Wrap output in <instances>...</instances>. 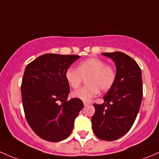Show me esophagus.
Masks as SVG:
<instances>
[{
	"label": "esophagus",
	"mask_w": 159,
	"mask_h": 159,
	"mask_svg": "<svg viewBox=\"0 0 159 159\" xmlns=\"http://www.w3.org/2000/svg\"><path fill=\"white\" fill-rule=\"evenodd\" d=\"M89 104H90V102H83V105H84L85 106H89Z\"/></svg>",
	"instance_id": "1"
}]
</instances>
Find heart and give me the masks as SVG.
I'll use <instances>...</instances> for the list:
<instances>
[{
  "instance_id": "b5f03b06",
  "label": "heart",
  "mask_w": 159,
  "mask_h": 159,
  "mask_svg": "<svg viewBox=\"0 0 159 159\" xmlns=\"http://www.w3.org/2000/svg\"><path fill=\"white\" fill-rule=\"evenodd\" d=\"M85 77H87V85L72 95L81 100L89 101L99 93V89L106 91L111 88L116 80V71L100 59L89 58L80 62L77 69L70 67L65 73L66 82L73 89H77Z\"/></svg>"
}]
</instances>
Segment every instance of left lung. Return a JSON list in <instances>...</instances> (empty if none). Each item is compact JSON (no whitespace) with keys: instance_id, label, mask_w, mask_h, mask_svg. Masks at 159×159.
Listing matches in <instances>:
<instances>
[{"instance_id":"8db88e82","label":"left lung","mask_w":159,"mask_h":159,"mask_svg":"<svg viewBox=\"0 0 159 159\" xmlns=\"http://www.w3.org/2000/svg\"><path fill=\"white\" fill-rule=\"evenodd\" d=\"M116 66V80L102 104L94 106L93 132L99 139L113 141L123 136L133 125L142 99V71L138 63L122 52L102 53Z\"/></svg>"}]
</instances>
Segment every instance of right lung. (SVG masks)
Wrapping results in <instances>:
<instances>
[{
	"label": "right lung",
	"instance_id": "obj_1",
	"mask_svg": "<svg viewBox=\"0 0 159 159\" xmlns=\"http://www.w3.org/2000/svg\"><path fill=\"white\" fill-rule=\"evenodd\" d=\"M80 57L47 53L26 66L21 83L23 107L31 129L44 140L66 139L83 108L81 99L67 100L70 85L65 78L66 70Z\"/></svg>",
	"mask_w": 159,
	"mask_h": 159
}]
</instances>
